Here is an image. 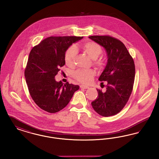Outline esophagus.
<instances>
[{
	"mask_svg": "<svg viewBox=\"0 0 159 159\" xmlns=\"http://www.w3.org/2000/svg\"><path fill=\"white\" fill-rule=\"evenodd\" d=\"M80 88H82V89H88L89 88V86H86V85H80Z\"/></svg>",
	"mask_w": 159,
	"mask_h": 159,
	"instance_id": "obj_1",
	"label": "esophagus"
}]
</instances>
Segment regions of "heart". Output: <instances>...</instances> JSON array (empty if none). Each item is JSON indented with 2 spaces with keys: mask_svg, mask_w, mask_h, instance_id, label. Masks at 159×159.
<instances>
[{
  "mask_svg": "<svg viewBox=\"0 0 159 159\" xmlns=\"http://www.w3.org/2000/svg\"><path fill=\"white\" fill-rule=\"evenodd\" d=\"M83 50L92 60L93 61V64L98 67L103 66V62L101 59H98L99 56L102 52L101 46L98 43L90 41L83 45ZM77 48L76 46H70L66 51L64 56V61L68 67H72L75 64ZM95 72L93 70H78L73 73V76L78 82L84 84L91 83Z\"/></svg>",
  "mask_w": 159,
  "mask_h": 159,
  "instance_id": "obj_1",
  "label": "heart"
}]
</instances>
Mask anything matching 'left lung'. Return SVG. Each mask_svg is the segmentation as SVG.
<instances>
[{
  "mask_svg": "<svg viewBox=\"0 0 159 159\" xmlns=\"http://www.w3.org/2000/svg\"><path fill=\"white\" fill-rule=\"evenodd\" d=\"M89 38L104 48L108 58L98 79L101 82H107L106 91L97 89L98 97L91 104L99 115L109 117L119 113L130 96L135 76L134 61L119 40L109 36Z\"/></svg>",
  "mask_w": 159,
  "mask_h": 159,
  "instance_id": "left-lung-1",
  "label": "left lung"
}]
</instances>
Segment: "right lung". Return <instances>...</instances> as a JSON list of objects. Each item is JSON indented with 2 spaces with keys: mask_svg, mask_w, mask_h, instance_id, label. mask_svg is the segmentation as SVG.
<instances>
[{
  "mask_svg": "<svg viewBox=\"0 0 159 159\" xmlns=\"http://www.w3.org/2000/svg\"><path fill=\"white\" fill-rule=\"evenodd\" d=\"M83 37H49L31 51L25 77L31 97L41 109L54 113L63 109L79 86L57 82L55 77L66 62V51Z\"/></svg>",
  "mask_w": 159,
  "mask_h": 159,
  "instance_id": "right-lung-1",
  "label": "right lung"
}]
</instances>
